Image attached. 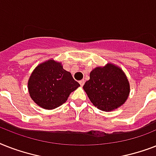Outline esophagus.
<instances>
[{"label":"esophagus","mask_w":156,"mask_h":156,"mask_svg":"<svg viewBox=\"0 0 156 156\" xmlns=\"http://www.w3.org/2000/svg\"><path fill=\"white\" fill-rule=\"evenodd\" d=\"M84 83H85V82H84V80L79 81V84H80V85L82 86V87H83V86L84 85Z\"/></svg>","instance_id":"esophagus-1"}]
</instances>
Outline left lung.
<instances>
[{"label": "left lung", "mask_w": 156, "mask_h": 156, "mask_svg": "<svg viewBox=\"0 0 156 156\" xmlns=\"http://www.w3.org/2000/svg\"><path fill=\"white\" fill-rule=\"evenodd\" d=\"M83 90L97 108L111 112L126 103L130 87L122 69L108 63L93 69L90 73V79L83 86Z\"/></svg>", "instance_id": "8db88e82"}]
</instances>
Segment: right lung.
<instances>
[{
	"label": "right lung",
	"instance_id": "obj_1",
	"mask_svg": "<svg viewBox=\"0 0 156 156\" xmlns=\"http://www.w3.org/2000/svg\"><path fill=\"white\" fill-rule=\"evenodd\" d=\"M31 100L43 108L51 110L66 102L69 94L79 83L71 73L63 69L61 62L49 59L38 65L27 83Z\"/></svg>",
	"mask_w": 156,
	"mask_h": 156
}]
</instances>
